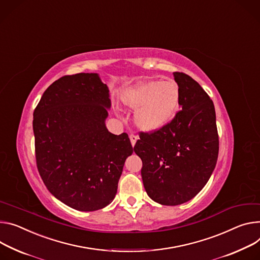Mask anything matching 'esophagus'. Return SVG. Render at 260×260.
Listing matches in <instances>:
<instances>
[{
  "label": "esophagus",
  "instance_id": "1",
  "mask_svg": "<svg viewBox=\"0 0 260 260\" xmlns=\"http://www.w3.org/2000/svg\"><path fill=\"white\" fill-rule=\"evenodd\" d=\"M129 139H131L132 145L135 146V144H136V142H137V140H138V137H137L136 135H134V134H131V135H129Z\"/></svg>",
  "mask_w": 260,
  "mask_h": 260
}]
</instances>
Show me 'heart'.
<instances>
[{"mask_svg":"<svg viewBox=\"0 0 260 260\" xmlns=\"http://www.w3.org/2000/svg\"><path fill=\"white\" fill-rule=\"evenodd\" d=\"M179 88L172 81H146L128 88L122 103L135 112L134 123L144 133L156 132L172 121L179 109Z\"/></svg>","mask_w":260,"mask_h":260,"instance_id":"1","label":"heart"}]
</instances>
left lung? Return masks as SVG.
Segmentation results:
<instances>
[{"mask_svg": "<svg viewBox=\"0 0 260 260\" xmlns=\"http://www.w3.org/2000/svg\"><path fill=\"white\" fill-rule=\"evenodd\" d=\"M173 76L180 111L162 128L141 133L134 147L142 159L145 191L161 205H178L194 198L208 181L219 153L214 103L190 76Z\"/></svg>", "mask_w": 260, "mask_h": 260, "instance_id": "obj_1", "label": "left lung"}]
</instances>
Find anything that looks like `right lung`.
<instances>
[{
	"instance_id": "obj_1",
	"label": "right lung",
	"mask_w": 260,
	"mask_h": 260,
	"mask_svg": "<svg viewBox=\"0 0 260 260\" xmlns=\"http://www.w3.org/2000/svg\"><path fill=\"white\" fill-rule=\"evenodd\" d=\"M110 107L100 76L77 74L54 82L33 113L38 172L52 195L77 210H98L113 201L134 152L127 134L108 131Z\"/></svg>"
}]
</instances>
